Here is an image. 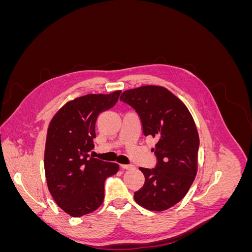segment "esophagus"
Instances as JSON below:
<instances>
[{"label":"esophagus","mask_w":252,"mask_h":252,"mask_svg":"<svg viewBox=\"0 0 252 252\" xmlns=\"http://www.w3.org/2000/svg\"><path fill=\"white\" fill-rule=\"evenodd\" d=\"M121 167H122V168H123V169H132L133 168V166L132 165H130V164H128V165H126V164H122L121 165Z\"/></svg>","instance_id":"34e87169"}]
</instances>
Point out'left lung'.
Here are the masks:
<instances>
[{
  "mask_svg": "<svg viewBox=\"0 0 252 252\" xmlns=\"http://www.w3.org/2000/svg\"><path fill=\"white\" fill-rule=\"evenodd\" d=\"M121 101L135 110L145 136L158 140L155 168L140 170L144 186L134 200L144 208L166 210L186 195L197 170L200 139L194 121L181 100L161 86H142L122 94Z\"/></svg>",
  "mask_w": 252,
  "mask_h": 252,
  "instance_id": "left-lung-1",
  "label": "left lung"
}]
</instances>
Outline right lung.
<instances>
[{
	"instance_id": "1",
	"label": "right lung",
	"mask_w": 252,
	"mask_h": 252,
	"mask_svg": "<svg viewBox=\"0 0 252 252\" xmlns=\"http://www.w3.org/2000/svg\"><path fill=\"white\" fill-rule=\"evenodd\" d=\"M121 90L87 94L68 102L51 120L44 166L48 189L59 207L79 218L97 209L104 201V184L119 171L116 163L89 155L94 148L95 122L113 107Z\"/></svg>"
}]
</instances>
